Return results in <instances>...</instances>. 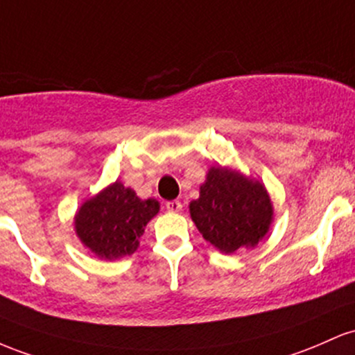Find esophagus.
I'll use <instances>...</instances> for the list:
<instances>
[{"label":"esophagus","mask_w":355,"mask_h":355,"mask_svg":"<svg viewBox=\"0 0 355 355\" xmlns=\"http://www.w3.org/2000/svg\"><path fill=\"white\" fill-rule=\"evenodd\" d=\"M166 208L167 211H171V213H179V211L182 209V205L181 201H178V199H173V201L166 202Z\"/></svg>","instance_id":"34e87169"}]
</instances>
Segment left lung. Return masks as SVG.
Listing matches in <instances>:
<instances>
[{
  "label": "left lung",
  "instance_id": "1",
  "mask_svg": "<svg viewBox=\"0 0 355 355\" xmlns=\"http://www.w3.org/2000/svg\"><path fill=\"white\" fill-rule=\"evenodd\" d=\"M191 220L206 241L221 253L254 248L273 221V202L265 184L241 171L211 166L189 202Z\"/></svg>",
  "mask_w": 355,
  "mask_h": 355
}]
</instances>
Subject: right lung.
Wrapping results in <instances>:
<instances>
[{
    "label": "right lung",
    "mask_w": 355,
    "mask_h": 355,
    "mask_svg": "<svg viewBox=\"0 0 355 355\" xmlns=\"http://www.w3.org/2000/svg\"><path fill=\"white\" fill-rule=\"evenodd\" d=\"M161 209L157 199H141L115 181L83 201L73 218L78 240L101 260H119L139 248L146 225Z\"/></svg>",
    "instance_id": "add662e5"
}]
</instances>
